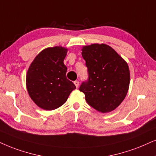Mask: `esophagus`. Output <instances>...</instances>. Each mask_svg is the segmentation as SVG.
<instances>
[{
	"label": "esophagus",
	"instance_id": "esophagus-1",
	"mask_svg": "<svg viewBox=\"0 0 156 156\" xmlns=\"http://www.w3.org/2000/svg\"><path fill=\"white\" fill-rule=\"evenodd\" d=\"M74 84H75V86H76V87L78 88V86H79V81H78V80H75Z\"/></svg>",
	"mask_w": 156,
	"mask_h": 156
}]
</instances>
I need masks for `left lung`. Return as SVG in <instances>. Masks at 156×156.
Returning a JSON list of instances; mask_svg holds the SVG:
<instances>
[{"instance_id":"8db88e82","label":"left lung","mask_w":156,"mask_h":156,"mask_svg":"<svg viewBox=\"0 0 156 156\" xmlns=\"http://www.w3.org/2000/svg\"><path fill=\"white\" fill-rule=\"evenodd\" d=\"M88 78L79 90L94 109L106 113L115 109L125 99L129 86V67L109 45L93 44L82 48Z\"/></svg>"}]
</instances>
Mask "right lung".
Segmentation results:
<instances>
[{"label": "right lung", "instance_id": "obj_1", "mask_svg": "<svg viewBox=\"0 0 156 156\" xmlns=\"http://www.w3.org/2000/svg\"><path fill=\"white\" fill-rule=\"evenodd\" d=\"M68 49L48 47L37 55L27 73V88L39 107L54 110L65 104L76 86L66 77L64 65Z\"/></svg>", "mask_w": 156, "mask_h": 156}]
</instances>
